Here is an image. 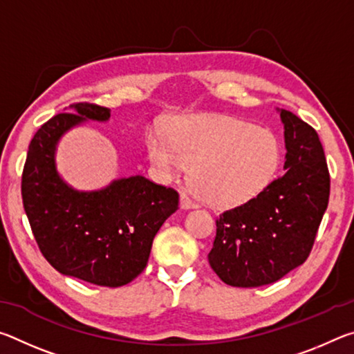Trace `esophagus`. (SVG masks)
<instances>
[{
	"label": "esophagus",
	"instance_id": "esophagus-1",
	"mask_svg": "<svg viewBox=\"0 0 354 354\" xmlns=\"http://www.w3.org/2000/svg\"><path fill=\"white\" fill-rule=\"evenodd\" d=\"M181 207L183 209H192L195 207V203L190 200V196L187 194H181Z\"/></svg>",
	"mask_w": 354,
	"mask_h": 354
}]
</instances>
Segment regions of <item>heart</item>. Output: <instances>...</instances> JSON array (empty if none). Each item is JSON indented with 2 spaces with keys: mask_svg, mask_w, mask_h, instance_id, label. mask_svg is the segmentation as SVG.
Returning a JSON list of instances; mask_svg holds the SVG:
<instances>
[{
  "mask_svg": "<svg viewBox=\"0 0 354 354\" xmlns=\"http://www.w3.org/2000/svg\"><path fill=\"white\" fill-rule=\"evenodd\" d=\"M151 162L178 178L192 165L190 184L209 206L236 207L256 198L277 176L281 143L277 136L232 117L184 115L170 137L154 131L148 139Z\"/></svg>",
  "mask_w": 354,
  "mask_h": 354,
  "instance_id": "obj_1",
  "label": "heart"
}]
</instances>
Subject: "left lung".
I'll list each match as a JSON object with an SVG mask.
<instances>
[{
  "instance_id": "obj_1",
  "label": "left lung",
  "mask_w": 354,
  "mask_h": 354,
  "mask_svg": "<svg viewBox=\"0 0 354 354\" xmlns=\"http://www.w3.org/2000/svg\"><path fill=\"white\" fill-rule=\"evenodd\" d=\"M277 112L284 124L283 176L215 221L217 234L207 259L232 287L277 283L301 266L328 207L329 173L319 136L295 113Z\"/></svg>"
}]
</instances>
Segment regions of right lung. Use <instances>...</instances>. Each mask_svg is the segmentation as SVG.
<instances>
[{
  "mask_svg": "<svg viewBox=\"0 0 354 354\" xmlns=\"http://www.w3.org/2000/svg\"><path fill=\"white\" fill-rule=\"evenodd\" d=\"M111 109L88 103L48 120L29 143L23 206L45 259L65 277L120 287L147 267L153 239L178 211L176 190L145 176L117 178L95 190L70 185L57 170V145L87 122L106 123Z\"/></svg>",
  "mask_w": 354,
  "mask_h": 354,
  "instance_id": "add662e5",
  "label": "right lung"
}]
</instances>
